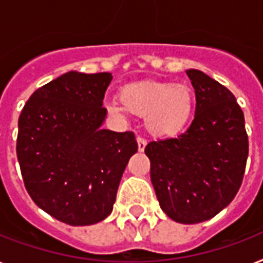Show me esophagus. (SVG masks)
<instances>
[{
  "label": "esophagus",
  "mask_w": 263,
  "mask_h": 263,
  "mask_svg": "<svg viewBox=\"0 0 263 263\" xmlns=\"http://www.w3.org/2000/svg\"><path fill=\"white\" fill-rule=\"evenodd\" d=\"M136 140H138V150L140 151V153H143V151H144V148H146V146H147L146 139H143V138H140V136H139Z\"/></svg>",
  "instance_id": "obj_1"
}]
</instances>
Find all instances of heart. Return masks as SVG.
I'll return each instance as SVG.
<instances>
[{"label": "heart", "instance_id": "b5f03b06", "mask_svg": "<svg viewBox=\"0 0 263 263\" xmlns=\"http://www.w3.org/2000/svg\"><path fill=\"white\" fill-rule=\"evenodd\" d=\"M119 101L106 102V109L115 116L128 112L144 116L148 132L155 136H173L186 127L193 112V93L183 83H131L123 87Z\"/></svg>", "mask_w": 263, "mask_h": 263}]
</instances>
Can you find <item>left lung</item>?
I'll use <instances>...</instances> for the list:
<instances>
[{
  "label": "left lung",
  "instance_id": "left-lung-1",
  "mask_svg": "<svg viewBox=\"0 0 263 263\" xmlns=\"http://www.w3.org/2000/svg\"><path fill=\"white\" fill-rule=\"evenodd\" d=\"M196 93L191 127L151 142L146 155L162 211L177 223L196 224L223 211L238 193L249 155L245 116L235 96L200 70H186Z\"/></svg>",
  "mask_w": 263,
  "mask_h": 263
}]
</instances>
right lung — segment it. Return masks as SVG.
<instances>
[{
	"label": "right lung",
	"mask_w": 263,
	"mask_h": 263,
	"mask_svg": "<svg viewBox=\"0 0 263 263\" xmlns=\"http://www.w3.org/2000/svg\"><path fill=\"white\" fill-rule=\"evenodd\" d=\"M110 72L69 71L33 91L18 117L17 159L36 205L70 226L110 215L138 151L132 132L102 129Z\"/></svg>",
	"instance_id": "right-lung-1"
}]
</instances>
